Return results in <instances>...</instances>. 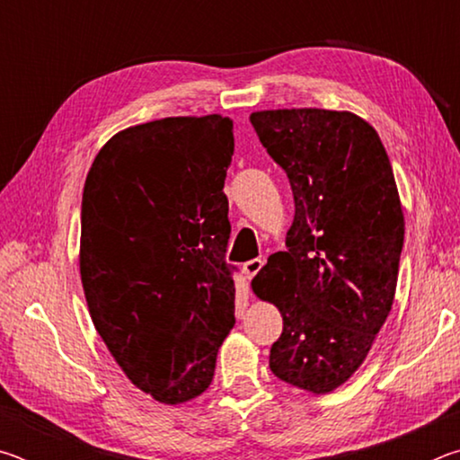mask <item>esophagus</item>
Returning a JSON list of instances; mask_svg holds the SVG:
<instances>
[{
    "instance_id": "1",
    "label": "esophagus",
    "mask_w": 460,
    "mask_h": 460,
    "mask_svg": "<svg viewBox=\"0 0 460 460\" xmlns=\"http://www.w3.org/2000/svg\"><path fill=\"white\" fill-rule=\"evenodd\" d=\"M263 261L261 258H255V260H249V261H245L243 263V274H245V278L247 279H252L255 274H258V271L263 268Z\"/></svg>"
}]
</instances>
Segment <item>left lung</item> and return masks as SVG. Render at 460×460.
I'll return each instance as SVG.
<instances>
[{
	"label": "left lung",
	"mask_w": 460,
	"mask_h": 460,
	"mask_svg": "<svg viewBox=\"0 0 460 460\" xmlns=\"http://www.w3.org/2000/svg\"><path fill=\"white\" fill-rule=\"evenodd\" d=\"M249 121L296 207L288 249L253 279L284 318L270 369L306 392H332L365 361L394 305L403 247L394 170L377 131L349 111L276 109Z\"/></svg>",
	"instance_id": "left-lung-1"
}]
</instances>
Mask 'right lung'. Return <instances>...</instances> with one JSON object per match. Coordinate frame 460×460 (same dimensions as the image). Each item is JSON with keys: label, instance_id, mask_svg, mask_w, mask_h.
<instances>
[{"label": "right lung", "instance_id": "right-lung-1", "mask_svg": "<svg viewBox=\"0 0 460 460\" xmlns=\"http://www.w3.org/2000/svg\"><path fill=\"white\" fill-rule=\"evenodd\" d=\"M233 150L229 118H166L115 134L84 181L81 279L93 324L131 384L162 403L211 385L235 324L223 192Z\"/></svg>", "mask_w": 460, "mask_h": 460}]
</instances>
